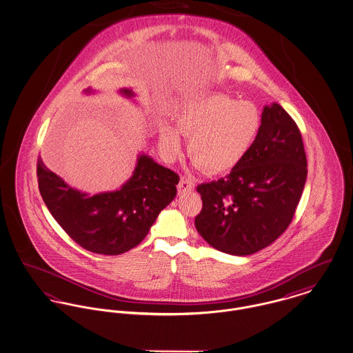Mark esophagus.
Returning a JSON list of instances; mask_svg holds the SVG:
<instances>
[{"label": "esophagus", "instance_id": "esophagus-1", "mask_svg": "<svg viewBox=\"0 0 353 353\" xmlns=\"http://www.w3.org/2000/svg\"><path fill=\"white\" fill-rule=\"evenodd\" d=\"M192 190H194L192 179L188 178V176H182L181 182L178 185V192L179 194H188V192H191Z\"/></svg>", "mask_w": 353, "mask_h": 353}]
</instances>
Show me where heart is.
Masks as SVG:
<instances>
[{
  "mask_svg": "<svg viewBox=\"0 0 353 353\" xmlns=\"http://www.w3.org/2000/svg\"><path fill=\"white\" fill-rule=\"evenodd\" d=\"M176 124L159 125V141L168 158L179 155L182 134L191 137L190 154L195 165L212 174H223L239 165L259 138L262 112L248 100L212 94L186 103L178 112Z\"/></svg>",
  "mask_w": 353,
  "mask_h": 353,
  "instance_id": "obj_1",
  "label": "heart"
}]
</instances>
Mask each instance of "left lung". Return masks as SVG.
I'll use <instances>...</instances> for the list:
<instances>
[{"label": "left lung", "mask_w": 353, "mask_h": 353, "mask_svg": "<svg viewBox=\"0 0 353 353\" xmlns=\"http://www.w3.org/2000/svg\"><path fill=\"white\" fill-rule=\"evenodd\" d=\"M301 132L280 104L265 105L259 138L229 175L202 183L195 228L214 249L249 256L273 243L293 219L306 182Z\"/></svg>", "instance_id": "left-lung-1"}]
</instances>
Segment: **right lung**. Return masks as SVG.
I'll list each match as a JSON object with an SVG mask.
<instances>
[{
	"instance_id": "obj_1",
	"label": "right lung",
	"mask_w": 353,
	"mask_h": 353,
	"mask_svg": "<svg viewBox=\"0 0 353 353\" xmlns=\"http://www.w3.org/2000/svg\"><path fill=\"white\" fill-rule=\"evenodd\" d=\"M92 88L84 94H94ZM119 94L135 97L131 88ZM40 194L64 232L85 250L118 256L138 246L159 212L176 195L178 174L139 154L132 176L115 191L90 195L65 183L41 158L37 162Z\"/></svg>"
}]
</instances>
